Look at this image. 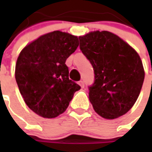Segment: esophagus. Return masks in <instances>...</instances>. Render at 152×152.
I'll list each match as a JSON object with an SVG mask.
<instances>
[{"mask_svg": "<svg viewBox=\"0 0 152 152\" xmlns=\"http://www.w3.org/2000/svg\"><path fill=\"white\" fill-rule=\"evenodd\" d=\"M79 85L81 86V88H84V87H85V84H84V81H82V80L79 81Z\"/></svg>", "mask_w": 152, "mask_h": 152, "instance_id": "1", "label": "esophagus"}]
</instances>
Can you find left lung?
<instances>
[{
  "mask_svg": "<svg viewBox=\"0 0 152 152\" xmlns=\"http://www.w3.org/2000/svg\"><path fill=\"white\" fill-rule=\"evenodd\" d=\"M79 48L94 69L89 98L96 113L114 119L128 113L140 93L144 79L140 56L118 35L95 31L79 37Z\"/></svg>",
  "mask_w": 152,
  "mask_h": 152,
  "instance_id": "obj_1",
  "label": "left lung"
}]
</instances>
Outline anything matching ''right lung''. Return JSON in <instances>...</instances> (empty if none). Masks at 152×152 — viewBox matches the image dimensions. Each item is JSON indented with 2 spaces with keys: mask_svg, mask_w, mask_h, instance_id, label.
Wrapping results in <instances>:
<instances>
[{
  "mask_svg": "<svg viewBox=\"0 0 152 152\" xmlns=\"http://www.w3.org/2000/svg\"><path fill=\"white\" fill-rule=\"evenodd\" d=\"M79 46L78 37L53 31L25 46L18 57L15 78L27 106L53 118L66 111L80 86L68 78L67 58Z\"/></svg>",
  "mask_w": 152,
  "mask_h": 152,
  "instance_id": "1",
  "label": "right lung"
}]
</instances>
